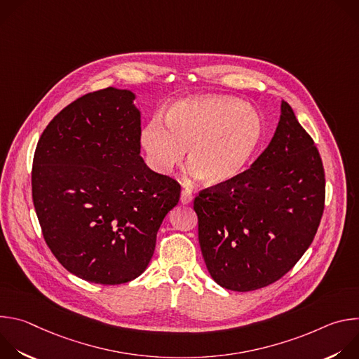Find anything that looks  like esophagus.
Segmentation results:
<instances>
[{
    "label": "esophagus",
    "mask_w": 359,
    "mask_h": 359,
    "mask_svg": "<svg viewBox=\"0 0 359 359\" xmlns=\"http://www.w3.org/2000/svg\"><path fill=\"white\" fill-rule=\"evenodd\" d=\"M193 198H194V197H193V193H191L190 190H187V189L183 190L182 194H180V201H182L183 204H190V203L193 201Z\"/></svg>",
    "instance_id": "1"
}]
</instances>
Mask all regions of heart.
I'll return each mask as SVG.
<instances>
[{
	"instance_id": "1",
	"label": "heart",
	"mask_w": 359,
	"mask_h": 359,
	"mask_svg": "<svg viewBox=\"0 0 359 359\" xmlns=\"http://www.w3.org/2000/svg\"><path fill=\"white\" fill-rule=\"evenodd\" d=\"M166 128L153 118L142 132L151 166L170 173L187 151L190 173L209 186L240 177L260 151L266 126L262 115L229 96H196L176 102L166 114Z\"/></svg>"
}]
</instances>
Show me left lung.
<instances>
[{"label":"left lung","mask_w":359,"mask_h":359,"mask_svg":"<svg viewBox=\"0 0 359 359\" xmlns=\"http://www.w3.org/2000/svg\"><path fill=\"white\" fill-rule=\"evenodd\" d=\"M325 201L314 140L281 102L274 136L250 169L194 198L198 243L212 278L231 291L267 287L310 247Z\"/></svg>","instance_id":"8db88e82"}]
</instances>
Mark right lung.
<instances>
[{
	"label": "right lung",
	"instance_id": "obj_1",
	"mask_svg": "<svg viewBox=\"0 0 359 359\" xmlns=\"http://www.w3.org/2000/svg\"><path fill=\"white\" fill-rule=\"evenodd\" d=\"M135 93L107 88L64 108L34 155L32 200L43 238L74 276L115 285L139 277L180 184L140 156Z\"/></svg>",
	"mask_w": 359,
	"mask_h": 359
}]
</instances>
